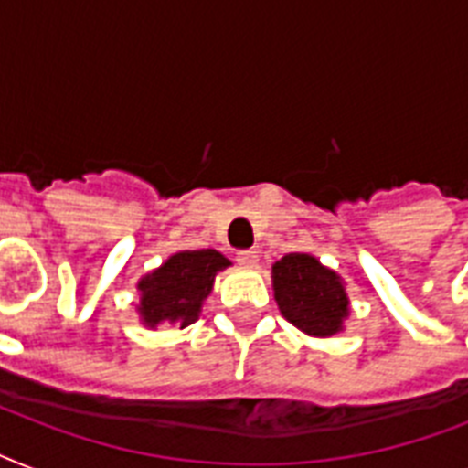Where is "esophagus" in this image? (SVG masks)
Segmentation results:
<instances>
[{
    "mask_svg": "<svg viewBox=\"0 0 468 468\" xmlns=\"http://www.w3.org/2000/svg\"><path fill=\"white\" fill-rule=\"evenodd\" d=\"M238 264H242V267H257V262H260V257H257V252H252V250H242V252H238Z\"/></svg>",
    "mask_w": 468,
    "mask_h": 468,
    "instance_id": "1",
    "label": "esophagus"
}]
</instances>
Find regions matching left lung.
<instances>
[{
	"label": "left lung",
	"instance_id": "1",
	"mask_svg": "<svg viewBox=\"0 0 468 468\" xmlns=\"http://www.w3.org/2000/svg\"><path fill=\"white\" fill-rule=\"evenodd\" d=\"M274 299L292 325L313 337L340 333L349 315V299L342 279L313 255L292 252L271 267Z\"/></svg>",
	"mask_w": 468,
	"mask_h": 468
}]
</instances>
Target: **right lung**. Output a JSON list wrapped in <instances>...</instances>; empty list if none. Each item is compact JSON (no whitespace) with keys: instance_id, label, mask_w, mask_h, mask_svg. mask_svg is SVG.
<instances>
[{"instance_id":"right-lung-1","label":"right lung","mask_w":468,"mask_h":468,"mask_svg":"<svg viewBox=\"0 0 468 468\" xmlns=\"http://www.w3.org/2000/svg\"><path fill=\"white\" fill-rule=\"evenodd\" d=\"M230 267V260L218 250H184L138 282L143 325L179 323V327L198 320L204 301L213 289L218 271Z\"/></svg>"}]
</instances>
